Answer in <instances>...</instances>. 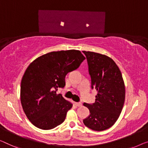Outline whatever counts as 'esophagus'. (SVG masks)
Here are the masks:
<instances>
[{
    "mask_svg": "<svg viewBox=\"0 0 148 148\" xmlns=\"http://www.w3.org/2000/svg\"><path fill=\"white\" fill-rule=\"evenodd\" d=\"M74 105L76 106H82V103L81 102H75L74 103Z\"/></svg>",
    "mask_w": 148,
    "mask_h": 148,
    "instance_id": "34e87169",
    "label": "esophagus"
}]
</instances>
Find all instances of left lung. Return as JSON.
Instances as JSON below:
<instances>
[{"label":"left lung","instance_id":"1","mask_svg":"<svg viewBox=\"0 0 148 148\" xmlns=\"http://www.w3.org/2000/svg\"><path fill=\"white\" fill-rule=\"evenodd\" d=\"M83 52L87 58L92 88L97 91L95 102L84 103L90 115L83 122L92 130L103 131L112 127L122 112L125 96L124 82L111 58L94 52Z\"/></svg>","mask_w":148,"mask_h":148}]
</instances>
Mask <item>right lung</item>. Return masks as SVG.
Wrapping results in <instances>:
<instances>
[{
	"label": "right lung",
	"instance_id": "obj_1",
	"mask_svg": "<svg viewBox=\"0 0 148 148\" xmlns=\"http://www.w3.org/2000/svg\"><path fill=\"white\" fill-rule=\"evenodd\" d=\"M85 58L80 50H61L44 54L30 64L21 80V102L33 125L46 130L64 121L72 103L56 90L64 87L66 75Z\"/></svg>",
	"mask_w": 148,
	"mask_h": 148
}]
</instances>
